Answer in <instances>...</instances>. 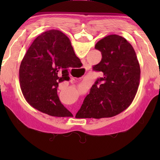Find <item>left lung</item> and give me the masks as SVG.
<instances>
[{"mask_svg": "<svg viewBox=\"0 0 160 160\" xmlns=\"http://www.w3.org/2000/svg\"><path fill=\"white\" fill-rule=\"evenodd\" d=\"M94 48L102 58L93 70L103 75L92 87L79 112L90 118L112 117L133 101L140 84V64L131 44L119 35H108Z\"/></svg>", "mask_w": 160, "mask_h": 160, "instance_id": "left-lung-1", "label": "left lung"}]
</instances>
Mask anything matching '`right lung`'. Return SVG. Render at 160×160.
I'll list each match as a JSON object with an SVG mask.
<instances>
[{
    "instance_id": "add662e5",
    "label": "right lung",
    "mask_w": 160,
    "mask_h": 160,
    "mask_svg": "<svg viewBox=\"0 0 160 160\" xmlns=\"http://www.w3.org/2000/svg\"><path fill=\"white\" fill-rule=\"evenodd\" d=\"M80 60L63 32L51 29L34 40L21 62L20 85L26 101L37 110L64 117L70 112L57 94L58 83L68 80V70L80 67Z\"/></svg>"
}]
</instances>
